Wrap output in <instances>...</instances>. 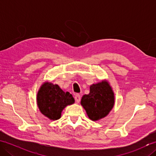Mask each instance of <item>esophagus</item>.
<instances>
[{
	"label": "esophagus",
	"mask_w": 156,
	"mask_h": 156,
	"mask_svg": "<svg viewBox=\"0 0 156 156\" xmlns=\"http://www.w3.org/2000/svg\"><path fill=\"white\" fill-rule=\"evenodd\" d=\"M74 98H75V101H76V102H78H78L80 101V99H81L80 95L79 94H76L75 95Z\"/></svg>",
	"instance_id": "esophagus-1"
}]
</instances>
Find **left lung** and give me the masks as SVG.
Here are the masks:
<instances>
[{
	"mask_svg": "<svg viewBox=\"0 0 156 156\" xmlns=\"http://www.w3.org/2000/svg\"><path fill=\"white\" fill-rule=\"evenodd\" d=\"M115 103L112 88L106 80L90 86V93L81 99V105L92 121L105 117L111 111Z\"/></svg>",
	"mask_w": 156,
	"mask_h": 156,
	"instance_id": "left-lung-1",
	"label": "left lung"
}]
</instances>
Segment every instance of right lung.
<instances>
[{
    "mask_svg": "<svg viewBox=\"0 0 156 156\" xmlns=\"http://www.w3.org/2000/svg\"><path fill=\"white\" fill-rule=\"evenodd\" d=\"M38 107L41 112L51 120H58L66 106L74 103V98L69 92H64L57 84L45 82L37 96Z\"/></svg>",
    "mask_w": 156,
    "mask_h": 156,
    "instance_id": "right-lung-1",
    "label": "right lung"
}]
</instances>
